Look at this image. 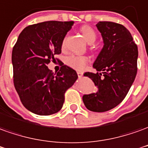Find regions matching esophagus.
Wrapping results in <instances>:
<instances>
[{"label":"esophagus","instance_id":"obj_1","mask_svg":"<svg viewBox=\"0 0 148 148\" xmlns=\"http://www.w3.org/2000/svg\"><path fill=\"white\" fill-rule=\"evenodd\" d=\"M77 76H78V77H82V75H83V74H82V72H79V71L77 72Z\"/></svg>","mask_w":148,"mask_h":148}]
</instances>
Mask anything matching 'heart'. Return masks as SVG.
<instances>
[{
    "label": "heart",
    "mask_w": 148,
    "mask_h": 148,
    "mask_svg": "<svg viewBox=\"0 0 148 148\" xmlns=\"http://www.w3.org/2000/svg\"><path fill=\"white\" fill-rule=\"evenodd\" d=\"M81 34L84 38L89 42V43H93L97 38V34L95 31L90 26L88 25H83L80 29ZM66 44V39H64L62 42V47L65 46ZM89 58L85 55H76V54H72L71 56L67 57L66 59V63L71 68L77 71H83L86 69V65L89 62Z\"/></svg>",
    "instance_id": "1"
}]
</instances>
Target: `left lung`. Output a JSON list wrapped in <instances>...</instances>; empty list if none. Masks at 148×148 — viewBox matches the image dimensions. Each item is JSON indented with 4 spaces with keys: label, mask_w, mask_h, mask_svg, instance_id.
I'll use <instances>...</instances> for the list:
<instances>
[{
    "label": "left lung",
    "mask_w": 148,
    "mask_h": 148,
    "mask_svg": "<svg viewBox=\"0 0 148 148\" xmlns=\"http://www.w3.org/2000/svg\"><path fill=\"white\" fill-rule=\"evenodd\" d=\"M96 26L103 36L104 45L93 66L103 74L85 73L84 76L95 82L98 91L85 95L82 100L88 110L105 112L125 99L135 81L138 47L131 33L121 24L99 21Z\"/></svg>",
    "instance_id": "left-lung-1"
}]
</instances>
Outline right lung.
Returning a JSON list of instances; mask_svg holds the SVG:
<instances>
[{
    "instance_id": "obj_1",
    "label": "right lung",
    "mask_w": 148,
    "mask_h": 148,
    "mask_svg": "<svg viewBox=\"0 0 148 148\" xmlns=\"http://www.w3.org/2000/svg\"><path fill=\"white\" fill-rule=\"evenodd\" d=\"M74 21H49L24 29L12 52L13 84L23 106L39 115L58 112L65 93L77 79L76 71L63 63L58 73L48 69L62 52V45Z\"/></svg>"
}]
</instances>
